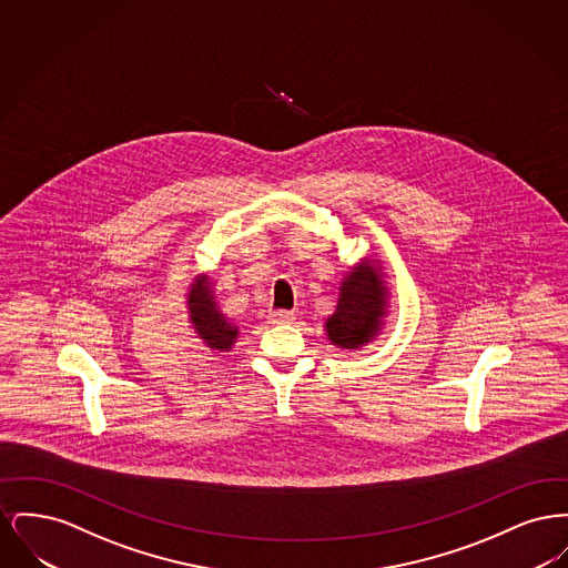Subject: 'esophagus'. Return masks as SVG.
I'll return each instance as SVG.
<instances>
[{
    "instance_id": "esophagus-1",
    "label": "esophagus",
    "mask_w": 568,
    "mask_h": 568,
    "mask_svg": "<svg viewBox=\"0 0 568 568\" xmlns=\"http://www.w3.org/2000/svg\"><path fill=\"white\" fill-rule=\"evenodd\" d=\"M268 320H271V324H294L296 313L294 311H272Z\"/></svg>"
}]
</instances>
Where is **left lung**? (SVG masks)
I'll return each mask as SVG.
<instances>
[{"label": "left lung", "instance_id": "1", "mask_svg": "<svg viewBox=\"0 0 568 568\" xmlns=\"http://www.w3.org/2000/svg\"><path fill=\"white\" fill-rule=\"evenodd\" d=\"M381 271L378 260L366 257L341 281L336 311L324 325L327 341L338 349L357 352L381 334L389 306V290Z\"/></svg>", "mask_w": 568, "mask_h": 568}]
</instances>
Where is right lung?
<instances>
[{
  "label": "right lung",
  "mask_w": 568,
  "mask_h": 568,
  "mask_svg": "<svg viewBox=\"0 0 568 568\" xmlns=\"http://www.w3.org/2000/svg\"><path fill=\"white\" fill-rule=\"evenodd\" d=\"M187 308H190V322L197 338H202V343L211 352H232L241 332H239V325L219 308L209 274H197L191 281Z\"/></svg>",
  "instance_id": "1"
}]
</instances>
